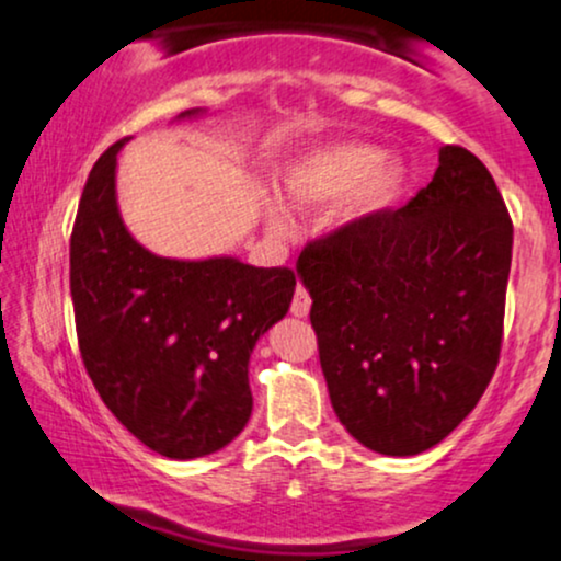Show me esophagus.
<instances>
[{
  "instance_id": "obj_1",
  "label": "esophagus",
  "mask_w": 561,
  "mask_h": 561,
  "mask_svg": "<svg viewBox=\"0 0 561 561\" xmlns=\"http://www.w3.org/2000/svg\"><path fill=\"white\" fill-rule=\"evenodd\" d=\"M289 313L298 316V319H306V316L310 313V295L302 285H298V289H295V298H293V306H289Z\"/></svg>"
}]
</instances>
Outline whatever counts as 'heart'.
Returning a JSON list of instances; mask_svg holds the SVG:
<instances>
[{"instance_id": "1", "label": "heart", "mask_w": 561, "mask_h": 561, "mask_svg": "<svg viewBox=\"0 0 561 561\" xmlns=\"http://www.w3.org/2000/svg\"><path fill=\"white\" fill-rule=\"evenodd\" d=\"M276 182L282 201L293 211H313L340 198L332 221L336 227H355L400 201L408 185V164L400 157H387L374 144L332 140L289 159ZM263 225L272 234L287 232V216L279 204H263Z\"/></svg>"}]
</instances>
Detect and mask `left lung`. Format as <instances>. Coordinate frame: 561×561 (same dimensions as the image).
Instances as JSON below:
<instances>
[{"instance_id": "obj_1", "label": "left lung", "mask_w": 561, "mask_h": 561, "mask_svg": "<svg viewBox=\"0 0 561 561\" xmlns=\"http://www.w3.org/2000/svg\"><path fill=\"white\" fill-rule=\"evenodd\" d=\"M512 221L468 148L442 146L434 180L298 259L332 408L363 447L413 457L476 408L499 363Z\"/></svg>"}]
</instances>
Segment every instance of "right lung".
I'll use <instances>...</instances> for the list:
<instances>
[{"label":"right lung","mask_w":561,"mask_h":561,"mask_svg":"<svg viewBox=\"0 0 561 561\" xmlns=\"http://www.w3.org/2000/svg\"><path fill=\"white\" fill-rule=\"evenodd\" d=\"M204 114L187 110L178 119ZM127 140L93 164L72 227L80 355L101 400L138 442L170 460H195L245 428L248 363L287 316L295 274L234 255L164 259L140 245L117 201V153Z\"/></svg>","instance_id":"1"}]
</instances>
